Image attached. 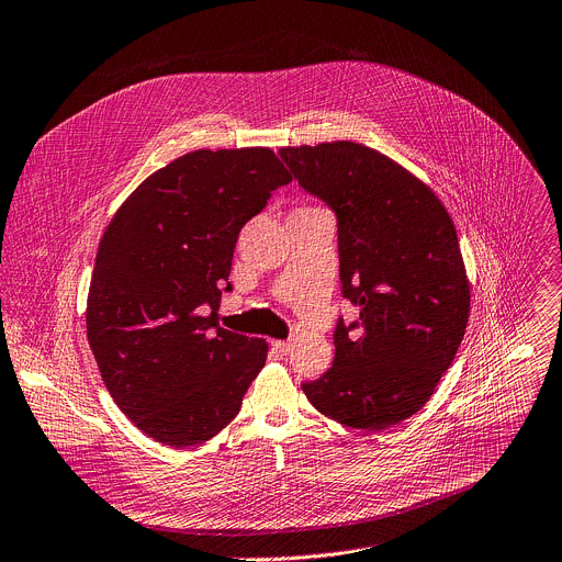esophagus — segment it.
I'll use <instances>...</instances> for the list:
<instances>
[{
  "mask_svg": "<svg viewBox=\"0 0 562 562\" xmlns=\"http://www.w3.org/2000/svg\"><path fill=\"white\" fill-rule=\"evenodd\" d=\"M271 347H273V351H276V353H280V356H286V353L293 349L291 340H273V342H271Z\"/></svg>",
  "mask_w": 562,
  "mask_h": 562,
  "instance_id": "1",
  "label": "esophagus"
}]
</instances>
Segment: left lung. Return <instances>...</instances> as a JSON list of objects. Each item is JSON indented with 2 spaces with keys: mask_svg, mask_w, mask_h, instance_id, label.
<instances>
[{
  "mask_svg": "<svg viewBox=\"0 0 562 562\" xmlns=\"http://www.w3.org/2000/svg\"><path fill=\"white\" fill-rule=\"evenodd\" d=\"M280 157L334 211L340 291L359 307V321L338 318L334 363L302 392L349 428L401 424L432 396L467 331L471 291L452 220L428 186L361 143Z\"/></svg>",
  "mask_w": 562,
  "mask_h": 562,
  "instance_id": "8db88e82",
  "label": "left lung"
}]
</instances>
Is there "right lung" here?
I'll return each mask as SVG.
<instances>
[{
    "label": "right lung",
    "mask_w": 562,
    "mask_h": 562,
    "mask_svg": "<svg viewBox=\"0 0 562 562\" xmlns=\"http://www.w3.org/2000/svg\"><path fill=\"white\" fill-rule=\"evenodd\" d=\"M291 181L269 147L196 149L147 177L100 239L87 338L110 394L166 446L228 426L267 342L217 327L241 226ZM212 316H207V312Z\"/></svg>",
    "instance_id": "add662e5"
}]
</instances>
